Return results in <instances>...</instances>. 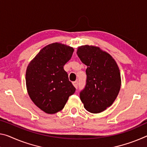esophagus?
<instances>
[{
    "label": "esophagus",
    "instance_id": "1",
    "mask_svg": "<svg viewBox=\"0 0 147 147\" xmlns=\"http://www.w3.org/2000/svg\"><path fill=\"white\" fill-rule=\"evenodd\" d=\"M73 84L74 87H75L76 89H77L78 86V81H74V82H73Z\"/></svg>",
    "mask_w": 147,
    "mask_h": 147
}]
</instances>
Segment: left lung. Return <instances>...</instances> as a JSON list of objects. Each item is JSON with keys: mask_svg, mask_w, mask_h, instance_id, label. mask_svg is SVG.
Returning <instances> with one entry per match:
<instances>
[{"mask_svg": "<svg viewBox=\"0 0 147 147\" xmlns=\"http://www.w3.org/2000/svg\"><path fill=\"white\" fill-rule=\"evenodd\" d=\"M76 53L88 66L85 87L80 92V100L90 113L103 112L113 103L119 93V68L110 54L96 46H82Z\"/></svg>", "mask_w": 147, "mask_h": 147, "instance_id": "8db88e82", "label": "left lung"}]
</instances>
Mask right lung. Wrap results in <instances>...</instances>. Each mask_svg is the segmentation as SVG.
<instances>
[{"mask_svg":"<svg viewBox=\"0 0 147 147\" xmlns=\"http://www.w3.org/2000/svg\"><path fill=\"white\" fill-rule=\"evenodd\" d=\"M74 49L60 43L45 46L28 65L25 80L28 94L36 105L48 114L61 111L76 88L63 66Z\"/></svg>","mask_w":147,"mask_h":147,"instance_id":"add662e5","label":"right lung"}]
</instances>
